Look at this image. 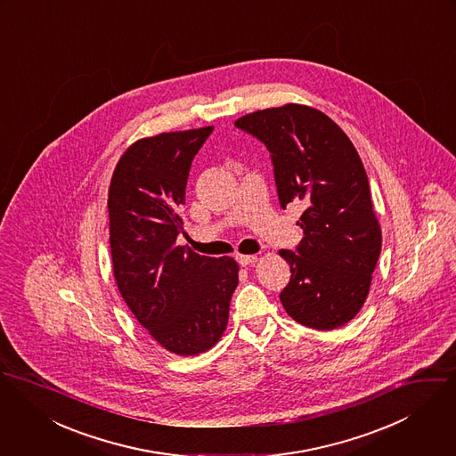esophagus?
<instances>
[{
	"label": "esophagus",
	"instance_id": "34e87169",
	"mask_svg": "<svg viewBox=\"0 0 456 456\" xmlns=\"http://www.w3.org/2000/svg\"><path fill=\"white\" fill-rule=\"evenodd\" d=\"M236 258H238V262H240V265H241V267L253 265V264H255V260H256V256H255V255H238Z\"/></svg>",
	"mask_w": 456,
	"mask_h": 456
}]
</instances>
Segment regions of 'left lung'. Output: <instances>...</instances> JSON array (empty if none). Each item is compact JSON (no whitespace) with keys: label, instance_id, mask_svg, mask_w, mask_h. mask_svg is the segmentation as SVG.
Listing matches in <instances>:
<instances>
[{"label":"left lung","instance_id":"left-lung-1","mask_svg":"<svg viewBox=\"0 0 456 456\" xmlns=\"http://www.w3.org/2000/svg\"><path fill=\"white\" fill-rule=\"evenodd\" d=\"M271 153L280 206L303 204L304 238L280 250L290 281L280 301L309 329L332 330L360 311L381 252V229L354 143L325 113L285 104L234 124Z\"/></svg>","mask_w":456,"mask_h":456}]
</instances>
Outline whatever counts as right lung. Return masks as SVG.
<instances>
[{"label":"right lung","instance_id":"right-lung-1","mask_svg":"<svg viewBox=\"0 0 456 456\" xmlns=\"http://www.w3.org/2000/svg\"><path fill=\"white\" fill-rule=\"evenodd\" d=\"M213 133H162L131 145L110 183V248L117 287L153 339L176 354L209 350L224 334L238 287L234 258L176 247L196 153Z\"/></svg>","mask_w":456,"mask_h":456}]
</instances>
